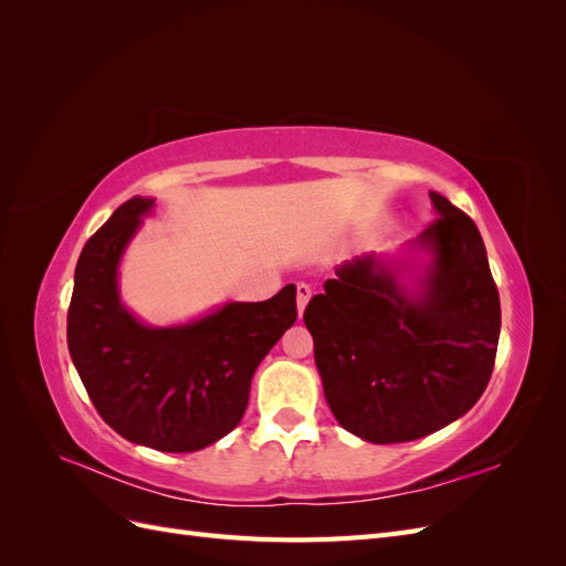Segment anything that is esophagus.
<instances>
[{
	"mask_svg": "<svg viewBox=\"0 0 566 566\" xmlns=\"http://www.w3.org/2000/svg\"><path fill=\"white\" fill-rule=\"evenodd\" d=\"M312 300V285L306 283H297V312L302 314L306 310V304Z\"/></svg>",
	"mask_w": 566,
	"mask_h": 566,
	"instance_id": "34e87169",
	"label": "esophagus"
}]
</instances>
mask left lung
<instances>
[{"instance_id":"left-lung-1","label":"left lung","mask_w":566,"mask_h":566,"mask_svg":"<svg viewBox=\"0 0 566 566\" xmlns=\"http://www.w3.org/2000/svg\"><path fill=\"white\" fill-rule=\"evenodd\" d=\"M410 250L430 254L416 287L378 254L335 269L304 310L325 401L347 432L401 443L451 424L482 397L501 300L474 221L439 193Z\"/></svg>"}]
</instances>
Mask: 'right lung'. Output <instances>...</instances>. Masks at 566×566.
<instances>
[{"mask_svg": "<svg viewBox=\"0 0 566 566\" xmlns=\"http://www.w3.org/2000/svg\"><path fill=\"white\" fill-rule=\"evenodd\" d=\"M136 196L111 214L75 266L67 349L98 416L132 443L191 453L241 422L256 366L297 318L290 283L266 302H229L184 325L153 328L119 300L117 266L150 214Z\"/></svg>", "mask_w": 566, "mask_h": 566, "instance_id": "obj_1", "label": "right lung"}]
</instances>
